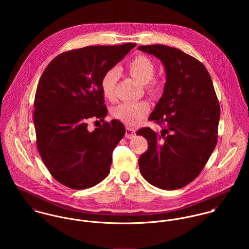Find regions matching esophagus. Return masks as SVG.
I'll list each match as a JSON object with an SVG mask.
<instances>
[{
	"instance_id": "esophagus-1",
	"label": "esophagus",
	"mask_w": 249,
	"mask_h": 249,
	"mask_svg": "<svg viewBox=\"0 0 249 249\" xmlns=\"http://www.w3.org/2000/svg\"><path fill=\"white\" fill-rule=\"evenodd\" d=\"M135 135V129L131 128V127H126L125 128V138L127 139H131L133 138Z\"/></svg>"
}]
</instances>
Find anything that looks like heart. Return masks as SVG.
I'll return each mask as SVG.
<instances>
[{"label":"heart","instance_id":"b5f03b06","mask_svg":"<svg viewBox=\"0 0 249 249\" xmlns=\"http://www.w3.org/2000/svg\"><path fill=\"white\" fill-rule=\"evenodd\" d=\"M125 70L135 79L144 85L146 92L152 96H159L164 88L163 81L154 76V62L144 54H137L125 65ZM117 82V72L114 70L106 71L101 79V91L103 96L109 101L115 99V86ZM150 106L146 101L123 103L114 107L112 115L115 119L127 125H136L149 112Z\"/></svg>","mask_w":249,"mask_h":249}]
</instances>
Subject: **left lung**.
<instances>
[{"label": "left lung", "instance_id": "1", "mask_svg": "<svg viewBox=\"0 0 249 249\" xmlns=\"http://www.w3.org/2000/svg\"><path fill=\"white\" fill-rule=\"evenodd\" d=\"M165 66L164 94L148 120L163 126L137 131L147 141L139 158L142 178L164 190L180 189L198 177L217 142L220 108L211 76L196 58L165 45L139 46Z\"/></svg>", "mask_w": 249, "mask_h": 249}]
</instances>
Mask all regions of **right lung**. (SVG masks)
Returning a JSON list of instances; mask_svg holds the SVG:
<instances>
[{
    "mask_svg": "<svg viewBox=\"0 0 249 249\" xmlns=\"http://www.w3.org/2000/svg\"><path fill=\"white\" fill-rule=\"evenodd\" d=\"M135 46H88L62 53L39 79L34 111L37 149L53 178L68 188L93 187L110 172L124 125L112 120L90 131L87 122L107 116L101 79Z\"/></svg>",
    "mask_w": 249,
    "mask_h": 249,
    "instance_id": "right-lung-1",
    "label": "right lung"
}]
</instances>
